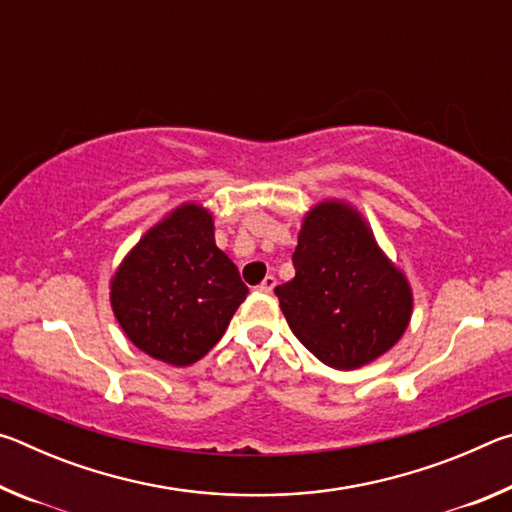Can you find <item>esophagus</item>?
<instances>
[{
  "label": "esophagus",
  "mask_w": 512,
  "mask_h": 512,
  "mask_svg": "<svg viewBox=\"0 0 512 512\" xmlns=\"http://www.w3.org/2000/svg\"><path fill=\"white\" fill-rule=\"evenodd\" d=\"M275 289V277L273 275H266L264 280H262V284H259L257 287V291H262V293H271Z\"/></svg>",
  "instance_id": "34e87169"
}]
</instances>
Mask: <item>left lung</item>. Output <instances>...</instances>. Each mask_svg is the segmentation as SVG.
I'll return each instance as SVG.
<instances>
[{"label":"left lung","instance_id":"8db88e82","mask_svg":"<svg viewBox=\"0 0 512 512\" xmlns=\"http://www.w3.org/2000/svg\"><path fill=\"white\" fill-rule=\"evenodd\" d=\"M293 266L296 277L275 296L293 334L325 366L361 368L402 339L413 314L411 284L352 205L311 207Z\"/></svg>","mask_w":512,"mask_h":512}]
</instances>
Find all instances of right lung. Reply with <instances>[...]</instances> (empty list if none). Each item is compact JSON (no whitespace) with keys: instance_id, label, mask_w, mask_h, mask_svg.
Masks as SVG:
<instances>
[{"instance_id":"add662e5","label":"right lung","mask_w":512,"mask_h":512,"mask_svg":"<svg viewBox=\"0 0 512 512\" xmlns=\"http://www.w3.org/2000/svg\"><path fill=\"white\" fill-rule=\"evenodd\" d=\"M248 296L232 259L216 248L212 214L183 203L155 223L110 280V305L135 348L192 366Z\"/></svg>"}]
</instances>
